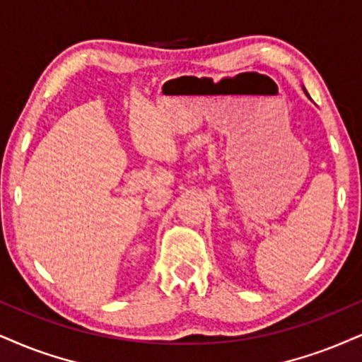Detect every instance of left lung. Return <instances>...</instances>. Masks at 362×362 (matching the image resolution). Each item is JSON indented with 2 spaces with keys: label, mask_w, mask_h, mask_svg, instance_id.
Masks as SVG:
<instances>
[{
  "label": "left lung",
  "mask_w": 362,
  "mask_h": 362,
  "mask_svg": "<svg viewBox=\"0 0 362 362\" xmlns=\"http://www.w3.org/2000/svg\"><path fill=\"white\" fill-rule=\"evenodd\" d=\"M304 90H305V88H304ZM307 93V92H305ZM307 97H309V93H307Z\"/></svg>",
  "instance_id": "1"
}]
</instances>
